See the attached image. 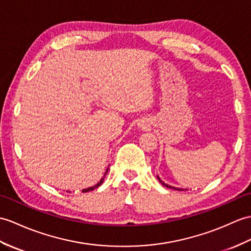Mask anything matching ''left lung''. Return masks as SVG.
<instances>
[{
	"label": "left lung",
	"mask_w": 251,
	"mask_h": 251,
	"mask_svg": "<svg viewBox=\"0 0 251 251\" xmlns=\"http://www.w3.org/2000/svg\"><path fill=\"white\" fill-rule=\"evenodd\" d=\"M157 177H158V179H159V182L162 184V185H164L165 186V187H169V188H171V189H176V190H183V189H179V188H176V187H173V186H170V185H168V184H166V183H164V182H162V180L159 178V176H157Z\"/></svg>",
	"instance_id": "left-lung-1"
}]
</instances>
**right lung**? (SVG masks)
Here are the masks:
<instances>
[{
	"label": "right lung",
	"instance_id": "right-lung-1",
	"mask_svg": "<svg viewBox=\"0 0 251 251\" xmlns=\"http://www.w3.org/2000/svg\"><path fill=\"white\" fill-rule=\"evenodd\" d=\"M108 173V169H107V171H106V173H104V176H103V177H101V179L99 180V182L95 185V186H93V187H89V188H85V189H82V192H87V191H91V190H94L95 188H97V187H99V186H100L101 184H102V182H103V178H104V176H106V174Z\"/></svg>",
	"mask_w": 251,
	"mask_h": 251
}]
</instances>
